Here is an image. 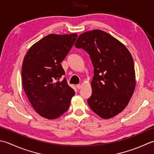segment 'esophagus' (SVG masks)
I'll return each mask as SVG.
<instances>
[{
	"instance_id": "1",
	"label": "esophagus",
	"mask_w": 154,
	"mask_h": 154,
	"mask_svg": "<svg viewBox=\"0 0 154 154\" xmlns=\"http://www.w3.org/2000/svg\"><path fill=\"white\" fill-rule=\"evenodd\" d=\"M76 88H78V90H80V89H81L82 85H81V84H77V85H76Z\"/></svg>"
}]
</instances>
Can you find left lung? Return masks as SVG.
Wrapping results in <instances>:
<instances>
[{
  "instance_id": "1",
  "label": "left lung",
  "mask_w": 154,
  "mask_h": 154,
  "mask_svg": "<svg viewBox=\"0 0 154 154\" xmlns=\"http://www.w3.org/2000/svg\"><path fill=\"white\" fill-rule=\"evenodd\" d=\"M74 45L88 52L94 68L92 94L88 99L90 108L102 118L114 117L126 107L136 86L130 52L119 40L100 30L81 34Z\"/></svg>"
}]
</instances>
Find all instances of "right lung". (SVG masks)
<instances>
[{"instance_id": "obj_1", "label": "right lung", "mask_w": 154, "mask_h": 154, "mask_svg": "<svg viewBox=\"0 0 154 154\" xmlns=\"http://www.w3.org/2000/svg\"><path fill=\"white\" fill-rule=\"evenodd\" d=\"M78 36L77 34H51L30 47L22 66V82L28 99L38 114L48 120L66 112L75 92L66 79L61 62Z\"/></svg>"}]
</instances>
